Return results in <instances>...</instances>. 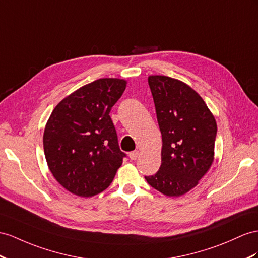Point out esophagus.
<instances>
[{
  "label": "esophagus",
  "instance_id": "obj_1",
  "mask_svg": "<svg viewBox=\"0 0 258 258\" xmlns=\"http://www.w3.org/2000/svg\"><path fill=\"white\" fill-rule=\"evenodd\" d=\"M138 155H140V151H138V150H134V151H132V153H130L128 156H130V158H131V160H136Z\"/></svg>",
  "mask_w": 258,
  "mask_h": 258
}]
</instances>
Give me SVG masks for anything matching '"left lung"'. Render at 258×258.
<instances>
[{
	"label": "left lung",
	"mask_w": 258,
	"mask_h": 258,
	"mask_svg": "<svg viewBox=\"0 0 258 258\" xmlns=\"http://www.w3.org/2000/svg\"><path fill=\"white\" fill-rule=\"evenodd\" d=\"M162 136L161 166L145 176L150 186L167 196H181L195 187L214 161L217 123L203 98L179 79L151 75Z\"/></svg>",
	"instance_id": "1"
}]
</instances>
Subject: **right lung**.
I'll use <instances>...</instances> for the list:
<instances>
[{
	"instance_id": "right-lung-1",
	"label": "right lung",
	"mask_w": 258,
	"mask_h": 258,
	"mask_svg": "<svg viewBox=\"0 0 258 258\" xmlns=\"http://www.w3.org/2000/svg\"><path fill=\"white\" fill-rule=\"evenodd\" d=\"M126 81L100 78L58 103L47 122L43 148L54 179L72 194L95 196L108 188L126 156L109 115Z\"/></svg>"
}]
</instances>
